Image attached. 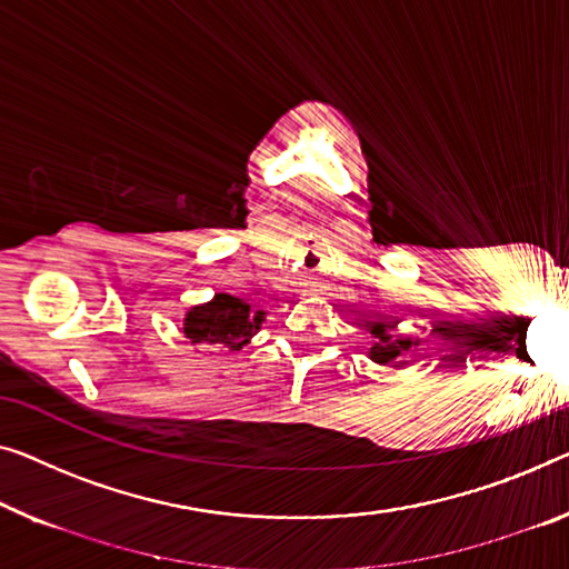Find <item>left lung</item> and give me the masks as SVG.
I'll list each match as a JSON object with an SVG mask.
<instances>
[{"label": "left lung", "mask_w": 569, "mask_h": 569, "mask_svg": "<svg viewBox=\"0 0 569 569\" xmlns=\"http://www.w3.org/2000/svg\"><path fill=\"white\" fill-rule=\"evenodd\" d=\"M398 327V319L393 321H368L366 329L372 335V342L370 347V360L378 362V366H391V368H401L406 366L403 355L411 350V347L419 345V339H411V337H401V335H393Z\"/></svg>", "instance_id": "obj_1"}]
</instances>
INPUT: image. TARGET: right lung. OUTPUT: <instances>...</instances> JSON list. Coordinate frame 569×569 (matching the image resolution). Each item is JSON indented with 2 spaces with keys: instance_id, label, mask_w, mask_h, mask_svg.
I'll return each instance as SVG.
<instances>
[{
  "instance_id": "obj_1",
  "label": "right lung",
  "mask_w": 569,
  "mask_h": 569,
  "mask_svg": "<svg viewBox=\"0 0 569 569\" xmlns=\"http://www.w3.org/2000/svg\"><path fill=\"white\" fill-rule=\"evenodd\" d=\"M266 311H252L250 303L230 293H214V299L191 307L183 319V335L191 347L211 352H237L258 332Z\"/></svg>"
}]
</instances>
